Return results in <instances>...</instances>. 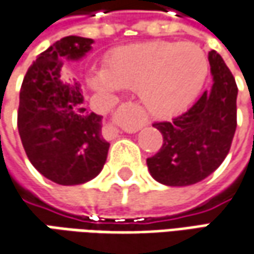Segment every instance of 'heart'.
Segmentation results:
<instances>
[{"instance_id": "b5f03b06", "label": "heart", "mask_w": 254, "mask_h": 254, "mask_svg": "<svg viewBox=\"0 0 254 254\" xmlns=\"http://www.w3.org/2000/svg\"><path fill=\"white\" fill-rule=\"evenodd\" d=\"M206 73V58L196 45L151 41L116 49L90 83L107 96L119 89L137 90L151 116L168 117L195 100Z\"/></svg>"}]
</instances>
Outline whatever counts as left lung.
Here are the masks:
<instances>
[{
    "label": "left lung",
    "instance_id": "1",
    "mask_svg": "<svg viewBox=\"0 0 254 254\" xmlns=\"http://www.w3.org/2000/svg\"><path fill=\"white\" fill-rule=\"evenodd\" d=\"M213 83L185 113L154 123L162 147L147 160L151 177L168 187H188L209 177L226 158L236 131L238 86L215 51L208 55Z\"/></svg>",
    "mask_w": 254,
    "mask_h": 254
}]
</instances>
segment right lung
I'll return each instance as SVG.
<instances>
[{
  "mask_svg": "<svg viewBox=\"0 0 254 254\" xmlns=\"http://www.w3.org/2000/svg\"><path fill=\"white\" fill-rule=\"evenodd\" d=\"M93 39L64 36L39 55L19 92L18 131L31 164L59 185H80L96 178L110 144L102 135V116L86 112L80 83L64 82L66 61H80Z\"/></svg>",
  "mask_w": 254,
  "mask_h": 254,
  "instance_id": "1",
  "label": "right lung"
}]
</instances>
